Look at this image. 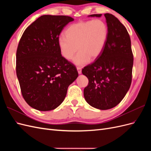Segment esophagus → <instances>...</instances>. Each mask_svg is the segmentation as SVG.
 Segmentation results:
<instances>
[{
    "label": "esophagus",
    "instance_id": "1",
    "mask_svg": "<svg viewBox=\"0 0 151 151\" xmlns=\"http://www.w3.org/2000/svg\"><path fill=\"white\" fill-rule=\"evenodd\" d=\"M77 70L78 71L79 74H81L82 73V70H81V68L80 67H77Z\"/></svg>",
    "mask_w": 151,
    "mask_h": 151
}]
</instances>
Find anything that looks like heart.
Returning <instances> with one entry per match:
<instances>
[{"mask_svg": "<svg viewBox=\"0 0 151 151\" xmlns=\"http://www.w3.org/2000/svg\"><path fill=\"white\" fill-rule=\"evenodd\" d=\"M65 35L58 38L62 56L69 60L78 49L79 52L73 58V62L83 66L90 59L93 60L101 55L108 40V28L101 19L81 21L68 26Z\"/></svg>", "mask_w": 151, "mask_h": 151, "instance_id": "obj_1", "label": "heart"}]
</instances>
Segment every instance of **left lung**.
<instances>
[{
  "instance_id": "obj_1",
  "label": "left lung",
  "mask_w": 151,
  "mask_h": 151,
  "mask_svg": "<svg viewBox=\"0 0 151 151\" xmlns=\"http://www.w3.org/2000/svg\"><path fill=\"white\" fill-rule=\"evenodd\" d=\"M104 17L108 28L106 46L101 55L82 70L89 80L84 89L86 101L102 110L116 106L125 97L131 85L134 63L130 38L126 28L111 14H104Z\"/></svg>"
}]
</instances>
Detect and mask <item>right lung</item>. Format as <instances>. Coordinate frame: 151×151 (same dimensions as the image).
Wrapping results in <instances>:
<instances>
[{"label":"right lung","mask_w":151,"mask_h":151,"mask_svg":"<svg viewBox=\"0 0 151 151\" xmlns=\"http://www.w3.org/2000/svg\"><path fill=\"white\" fill-rule=\"evenodd\" d=\"M74 19L43 15L27 28L16 52V74L22 96L31 107L47 111L64 100L68 87L78 77L76 67L63 58L58 38Z\"/></svg>","instance_id":"1"}]
</instances>
